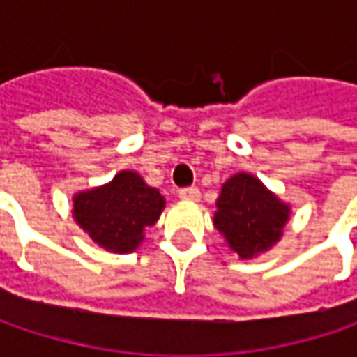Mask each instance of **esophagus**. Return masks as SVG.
<instances>
[{
  "instance_id": "esophagus-1",
  "label": "esophagus",
  "mask_w": 357,
  "mask_h": 357,
  "mask_svg": "<svg viewBox=\"0 0 357 357\" xmlns=\"http://www.w3.org/2000/svg\"><path fill=\"white\" fill-rule=\"evenodd\" d=\"M178 199L183 200H192V202H197L200 199V190L197 186H188V188H181L178 190Z\"/></svg>"
}]
</instances>
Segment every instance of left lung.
I'll return each instance as SVG.
<instances>
[{
  "instance_id": "obj_1",
  "label": "left lung",
  "mask_w": 357,
  "mask_h": 357,
  "mask_svg": "<svg viewBox=\"0 0 357 357\" xmlns=\"http://www.w3.org/2000/svg\"><path fill=\"white\" fill-rule=\"evenodd\" d=\"M290 213V204L274 195L258 176L236 172L220 188L214 228L240 260H252L282 238Z\"/></svg>"
}]
</instances>
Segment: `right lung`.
<instances>
[{"label":"right lung","mask_w":357,"mask_h":357,"mask_svg":"<svg viewBox=\"0 0 357 357\" xmlns=\"http://www.w3.org/2000/svg\"><path fill=\"white\" fill-rule=\"evenodd\" d=\"M167 200L137 171H119L109 183L73 195V218L107 252H135Z\"/></svg>","instance_id":"right-lung-1"}]
</instances>
